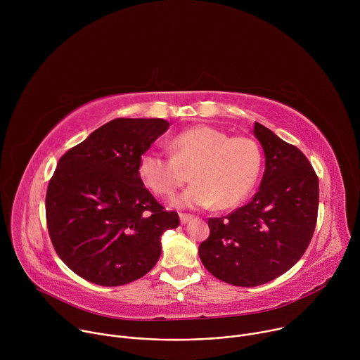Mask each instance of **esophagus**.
Returning a JSON list of instances; mask_svg holds the SVG:
<instances>
[{
    "label": "esophagus",
    "mask_w": 360,
    "mask_h": 360,
    "mask_svg": "<svg viewBox=\"0 0 360 360\" xmlns=\"http://www.w3.org/2000/svg\"><path fill=\"white\" fill-rule=\"evenodd\" d=\"M193 217L191 214H179V219H181V224H188Z\"/></svg>",
    "instance_id": "1"
}]
</instances>
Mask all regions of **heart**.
Returning <instances> with one entry per match:
<instances>
[{"label": "heart", "mask_w": 360, "mask_h": 360, "mask_svg": "<svg viewBox=\"0 0 360 360\" xmlns=\"http://www.w3.org/2000/svg\"><path fill=\"white\" fill-rule=\"evenodd\" d=\"M171 155L158 150L142 153L138 175L160 196L174 195L191 170L193 184L175 200L188 208L229 210L252 191L262 168L259 145L248 136H229L208 125L179 132L168 142Z\"/></svg>", "instance_id": "heart-1"}]
</instances>
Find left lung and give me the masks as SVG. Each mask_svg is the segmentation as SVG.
Listing matches in <instances>:
<instances>
[{"label": "left lung", "mask_w": 360, "mask_h": 360, "mask_svg": "<svg viewBox=\"0 0 360 360\" xmlns=\"http://www.w3.org/2000/svg\"><path fill=\"white\" fill-rule=\"evenodd\" d=\"M265 152V174L250 202L226 217L210 218L199 258L215 278L258 286L289 271L315 232L319 179L303 152L255 122Z\"/></svg>", "instance_id": "left-lung-1"}]
</instances>
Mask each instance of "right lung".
<instances>
[{
  "mask_svg": "<svg viewBox=\"0 0 360 360\" xmlns=\"http://www.w3.org/2000/svg\"><path fill=\"white\" fill-rule=\"evenodd\" d=\"M168 128L161 118H117L60 158L45 196L46 226L56 252L78 276L120 286L158 262L161 236L179 217L143 186L138 162Z\"/></svg>",
  "mask_w": 360,
  "mask_h": 360,
  "instance_id": "1",
  "label": "right lung"
}]
</instances>
